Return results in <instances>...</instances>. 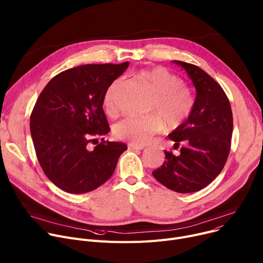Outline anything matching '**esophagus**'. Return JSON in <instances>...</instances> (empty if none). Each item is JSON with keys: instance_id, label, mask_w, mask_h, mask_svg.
<instances>
[{"instance_id": "esophagus-1", "label": "esophagus", "mask_w": 263, "mask_h": 263, "mask_svg": "<svg viewBox=\"0 0 263 263\" xmlns=\"http://www.w3.org/2000/svg\"><path fill=\"white\" fill-rule=\"evenodd\" d=\"M128 148L129 149H136V151H142V149H144L145 148V146L144 145H134V144H129L128 145Z\"/></svg>"}]
</instances>
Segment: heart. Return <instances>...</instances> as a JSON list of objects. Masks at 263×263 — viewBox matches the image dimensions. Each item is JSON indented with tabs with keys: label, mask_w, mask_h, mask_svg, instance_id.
I'll list each match as a JSON object with an SVG mask.
<instances>
[{
	"label": "heart",
	"mask_w": 263,
	"mask_h": 263,
	"mask_svg": "<svg viewBox=\"0 0 263 263\" xmlns=\"http://www.w3.org/2000/svg\"><path fill=\"white\" fill-rule=\"evenodd\" d=\"M137 78L153 95L147 109L152 115L120 121L114 126V135L130 144L145 145L154 136L163 130V123L168 129L182 125L193 111L195 100L192 91L183 85V81L164 67L143 70ZM121 84V78L114 80L103 97L104 109L110 116L117 114L115 97Z\"/></svg>",
	"instance_id": "heart-1"
}]
</instances>
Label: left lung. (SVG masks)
<instances>
[{
    "label": "left lung",
    "instance_id": "left-lung-1",
    "mask_svg": "<svg viewBox=\"0 0 263 263\" xmlns=\"http://www.w3.org/2000/svg\"><path fill=\"white\" fill-rule=\"evenodd\" d=\"M182 67L196 88L192 114L168 138L175 147L182 143L180 155L165 152V161L153 172L167 189L189 194L206 187L223 170L233 134L230 101L216 81L196 65L174 61Z\"/></svg>",
    "mask_w": 263,
    "mask_h": 263
}]
</instances>
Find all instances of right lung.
I'll return each instance as SVG.
<instances>
[{
    "instance_id": "obj_1",
    "label": "right lung",
    "mask_w": 263,
    "mask_h": 263,
    "mask_svg": "<svg viewBox=\"0 0 263 263\" xmlns=\"http://www.w3.org/2000/svg\"><path fill=\"white\" fill-rule=\"evenodd\" d=\"M87 64L60 72L40 93L30 116V133L44 174L59 189L84 194L102 185L115 172L126 144L99 137L110 128L103 110L108 85L128 67Z\"/></svg>"
}]
</instances>
